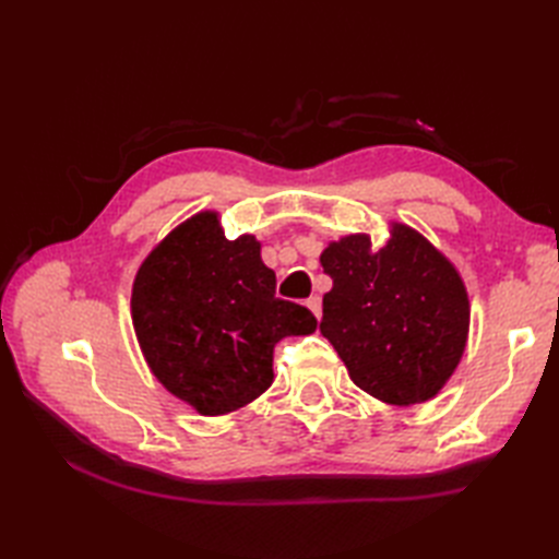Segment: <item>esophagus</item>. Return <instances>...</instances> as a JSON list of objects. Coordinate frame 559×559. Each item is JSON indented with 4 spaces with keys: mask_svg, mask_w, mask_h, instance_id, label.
<instances>
[{
    "mask_svg": "<svg viewBox=\"0 0 559 559\" xmlns=\"http://www.w3.org/2000/svg\"><path fill=\"white\" fill-rule=\"evenodd\" d=\"M308 308L312 310V314H314L317 319H321V298H319V296L308 298Z\"/></svg>",
    "mask_w": 559,
    "mask_h": 559,
    "instance_id": "1",
    "label": "esophagus"
}]
</instances>
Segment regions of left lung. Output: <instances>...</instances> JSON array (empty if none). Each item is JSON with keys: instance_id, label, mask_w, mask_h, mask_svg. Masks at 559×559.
Segmentation results:
<instances>
[{"instance_id": "1", "label": "left lung", "mask_w": 559, "mask_h": 559, "mask_svg": "<svg viewBox=\"0 0 559 559\" xmlns=\"http://www.w3.org/2000/svg\"><path fill=\"white\" fill-rule=\"evenodd\" d=\"M333 280L319 331L352 382L389 405L433 399L468 341L471 306L460 270L415 228L392 222L373 247L352 233L321 251Z\"/></svg>"}]
</instances>
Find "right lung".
Masks as SVG:
<instances>
[{"label": "right lung", "mask_w": 559, "mask_h": 559, "mask_svg": "<svg viewBox=\"0 0 559 559\" xmlns=\"http://www.w3.org/2000/svg\"><path fill=\"white\" fill-rule=\"evenodd\" d=\"M253 235L228 240L218 212L186 218L132 282V326L156 380L205 417L245 408L273 384V349L310 335L314 314L275 296Z\"/></svg>", "instance_id": "1"}]
</instances>
